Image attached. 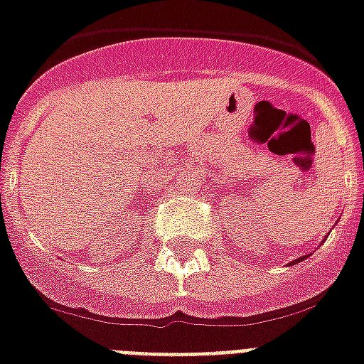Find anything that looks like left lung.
<instances>
[{
    "label": "left lung",
    "instance_id": "left-lung-1",
    "mask_svg": "<svg viewBox=\"0 0 364 364\" xmlns=\"http://www.w3.org/2000/svg\"><path fill=\"white\" fill-rule=\"evenodd\" d=\"M323 241H326V239H323ZM310 254H306V256H301V258H297V259H294V262H289L288 265H295V264H299V262H303V259L305 258H309Z\"/></svg>",
    "mask_w": 364,
    "mask_h": 364
}]
</instances>
